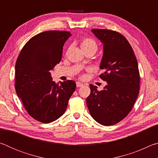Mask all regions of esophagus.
<instances>
[{
  "mask_svg": "<svg viewBox=\"0 0 158 158\" xmlns=\"http://www.w3.org/2000/svg\"><path fill=\"white\" fill-rule=\"evenodd\" d=\"M76 85H77V87H81V86H83V85H84V84H82V83H81V82L77 81L76 83Z\"/></svg>",
  "mask_w": 158,
  "mask_h": 158,
  "instance_id": "34e87169",
  "label": "esophagus"
}]
</instances>
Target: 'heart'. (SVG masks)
Instances as JSON below:
<instances>
[{
    "label": "heart",
    "instance_id": "obj_1",
    "mask_svg": "<svg viewBox=\"0 0 158 158\" xmlns=\"http://www.w3.org/2000/svg\"><path fill=\"white\" fill-rule=\"evenodd\" d=\"M80 47H81L83 52H85V51L89 49L97 50L98 45L93 39L89 38V37H84L80 42ZM81 77L84 78L85 75H81Z\"/></svg>",
    "mask_w": 158,
    "mask_h": 158
}]
</instances>
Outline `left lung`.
Segmentation results:
<instances>
[{
	"instance_id": "1",
	"label": "left lung",
	"mask_w": 158,
	"mask_h": 158,
	"mask_svg": "<svg viewBox=\"0 0 158 158\" xmlns=\"http://www.w3.org/2000/svg\"><path fill=\"white\" fill-rule=\"evenodd\" d=\"M103 43L100 78L107 83L102 90L90 84L86 104L95 121L105 126L122 121L133 108L140 89L138 63L132 47L118 32L92 29Z\"/></svg>"
}]
</instances>
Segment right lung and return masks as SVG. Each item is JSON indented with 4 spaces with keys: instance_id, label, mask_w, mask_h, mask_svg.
Returning <instances> with one entry per match:
<instances>
[{
    "instance_id": "obj_1",
    "label": "right lung",
    "mask_w": 158,
    "mask_h": 158,
    "mask_svg": "<svg viewBox=\"0 0 158 158\" xmlns=\"http://www.w3.org/2000/svg\"><path fill=\"white\" fill-rule=\"evenodd\" d=\"M70 36L68 31L42 32L29 40L18 56L16 93L28 114L37 121L49 123L60 118L76 89L73 80L56 84L50 73L60 62L63 47Z\"/></svg>"
}]
</instances>
